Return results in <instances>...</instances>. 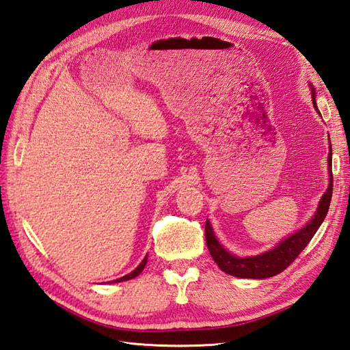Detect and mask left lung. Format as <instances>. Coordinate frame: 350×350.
Listing matches in <instances>:
<instances>
[{
	"instance_id": "left-lung-1",
	"label": "left lung",
	"mask_w": 350,
	"mask_h": 350,
	"mask_svg": "<svg viewBox=\"0 0 350 350\" xmlns=\"http://www.w3.org/2000/svg\"><path fill=\"white\" fill-rule=\"evenodd\" d=\"M313 92V105L317 111L316 106V97L314 90ZM332 150L329 144V155H328V170H329V185L327 191L323 193V196L317 206V211L314 213V217L310 220L304 228L295 232L293 235L284 238L280 244L275 245L273 250L265 252L258 256H250V258H238V256L230 254L226 248H224L219 241H217L211 223L206 220L205 224V238L209 254L213 256L214 262L219 265V268L223 273L235 275L239 278H269L273 275L280 274L291 263L298 258V254L304 250L307 244L312 241L314 234L319 229L322 221L327 217V213L331 204L332 196Z\"/></svg>"
}]
</instances>
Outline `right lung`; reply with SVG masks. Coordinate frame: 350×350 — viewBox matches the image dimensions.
I'll return each instance as SVG.
<instances>
[{
  "mask_svg": "<svg viewBox=\"0 0 350 350\" xmlns=\"http://www.w3.org/2000/svg\"><path fill=\"white\" fill-rule=\"evenodd\" d=\"M146 260H148V254H146L145 256V258H144V260L141 262V265H139L135 271H131V273L130 274H127V275H124V277H121V278H116V280H115V283H118V282H126V280H130V278H135V277H137L139 274H141L142 273V271H144V268H145V265H146Z\"/></svg>",
  "mask_w": 350,
  "mask_h": 350,
  "instance_id": "right-lung-1",
  "label": "right lung"
}]
</instances>
